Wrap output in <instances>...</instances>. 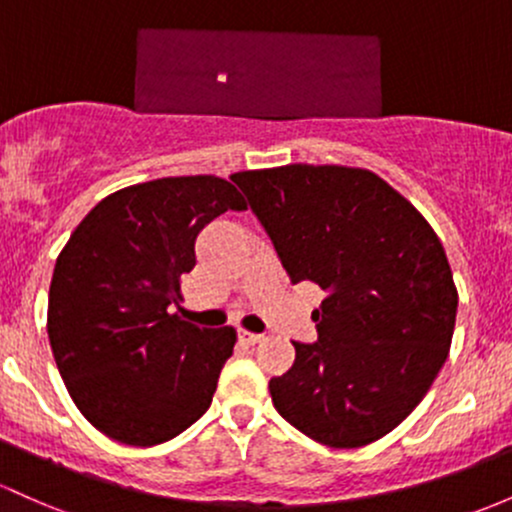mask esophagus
I'll return each mask as SVG.
<instances>
[{
  "mask_svg": "<svg viewBox=\"0 0 512 512\" xmlns=\"http://www.w3.org/2000/svg\"><path fill=\"white\" fill-rule=\"evenodd\" d=\"M238 338H240V342H243V345H255V342L262 340V335L260 333H252V330L240 328L238 330Z\"/></svg>",
  "mask_w": 512,
  "mask_h": 512,
  "instance_id": "34e87169",
  "label": "esophagus"
}]
</instances>
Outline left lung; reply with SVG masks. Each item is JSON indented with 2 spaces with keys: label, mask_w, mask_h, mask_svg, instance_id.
Listing matches in <instances>:
<instances>
[{
  "label": "left lung",
  "mask_w": 512,
  "mask_h": 512,
  "mask_svg": "<svg viewBox=\"0 0 512 512\" xmlns=\"http://www.w3.org/2000/svg\"><path fill=\"white\" fill-rule=\"evenodd\" d=\"M291 282L328 291L316 345L294 342L269 381L274 408L311 440L355 449L406 420L440 374L457 320L445 247L379 174L345 165L235 172Z\"/></svg>",
  "instance_id": "left-lung-1"
}]
</instances>
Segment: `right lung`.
<instances>
[{"instance_id": "right-lung-1", "label": "right lung", "mask_w": 512, "mask_h": 512, "mask_svg": "<svg viewBox=\"0 0 512 512\" xmlns=\"http://www.w3.org/2000/svg\"><path fill=\"white\" fill-rule=\"evenodd\" d=\"M243 194L216 174L162 177L101 199L72 230L48 294V340L75 406L111 440L153 447L211 406L238 333L172 313L199 230Z\"/></svg>"}]
</instances>
